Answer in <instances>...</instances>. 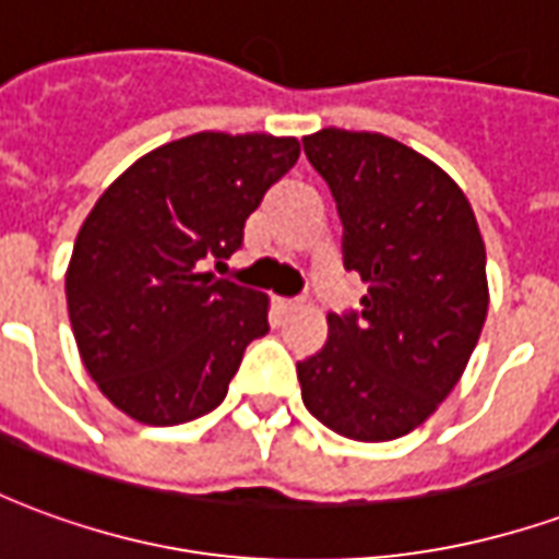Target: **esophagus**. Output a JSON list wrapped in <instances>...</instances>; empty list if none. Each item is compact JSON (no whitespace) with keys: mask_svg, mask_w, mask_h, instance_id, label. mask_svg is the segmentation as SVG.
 I'll use <instances>...</instances> for the list:
<instances>
[{"mask_svg":"<svg viewBox=\"0 0 559 559\" xmlns=\"http://www.w3.org/2000/svg\"><path fill=\"white\" fill-rule=\"evenodd\" d=\"M275 308H278L281 314H290L299 308V299H275Z\"/></svg>","mask_w":559,"mask_h":559,"instance_id":"esophagus-1","label":"esophagus"}]
</instances>
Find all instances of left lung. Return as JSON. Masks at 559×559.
<instances>
[{
    "instance_id": "8db88e82",
    "label": "left lung",
    "mask_w": 559,
    "mask_h": 559,
    "mask_svg": "<svg viewBox=\"0 0 559 559\" xmlns=\"http://www.w3.org/2000/svg\"><path fill=\"white\" fill-rule=\"evenodd\" d=\"M338 203L359 314H329L323 350L296 362L308 413L341 437L411 433L455 389L488 314L485 242L469 200L431 158L371 131L302 138Z\"/></svg>"
}]
</instances>
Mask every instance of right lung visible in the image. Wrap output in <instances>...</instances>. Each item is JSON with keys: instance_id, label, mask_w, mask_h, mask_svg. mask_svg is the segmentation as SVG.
Returning <instances> with one entry per match:
<instances>
[{"instance_id": "right-lung-1", "label": "right lung", "mask_w": 559, "mask_h": 559, "mask_svg": "<svg viewBox=\"0 0 559 559\" xmlns=\"http://www.w3.org/2000/svg\"><path fill=\"white\" fill-rule=\"evenodd\" d=\"M299 158V140L200 131L138 158L92 206L66 272L80 359L143 425L215 411L269 296L203 272L242 245L248 215Z\"/></svg>"}]
</instances>
